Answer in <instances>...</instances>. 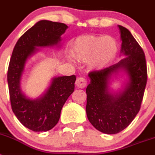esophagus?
<instances>
[{"label":"esophagus","instance_id":"1","mask_svg":"<svg viewBox=\"0 0 155 155\" xmlns=\"http://www.w3.org/2000/svg\"><path fill=\"white\" fill-rule=\"evenodd\" d=\"M87 85V81L83 77H80L77 79L76 81V86L79 88H84Z\"/></svg>","mask_w":155,"mask_h":155}]
</instances>
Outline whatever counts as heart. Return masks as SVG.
Returning a JSON list of instances; mask_svg holds the SVG:
<instances>
[{"mask_svg":"<svg viewBox=\"0 0 155 155\" xmlns=\"http://www.w3.org/2000/svg\"><path fill=\"white\" fill-rule=\"evenodd\" d=\"M71 55L79 62H87L92 69L106 68L114 61L118 53V45L113 37L84 35L72 41Z\"/></svg>","mask_w":155,"mask_h":155,"instance_id":"1","label":"heart"}]
</instances>
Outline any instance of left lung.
Wrapping results in <instances>:
<instances>
[{
    "label": "left lung",
    "instance_id": "1",
    "mask_svg": "<svg viewBox=\"0 0 155 155\" xmlns=\"http://www.w3.org/2000/svg\"><path fill=\"white\" fill-rule=\"evenodd\" d=\"M119 28L125 57L109 68L89 72L91 82L86 88L87 119L94 128L107 134H118L131 124L140 109L147 80L143 49L127 28ZM120 69L127 71L130 81L124 91L113 96L108 91V80Z\"/></svg>",
    "mask_w": 155,
    "mask_h": 155
}]
</instances>
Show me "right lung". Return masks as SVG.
<instances>
[{
    "mask_svg": "<svg viewBox=\"0 0 155 155\" xmlns=\"http://www.w3.org/2000/svg\"><path fill=\"white\" fill-rule=\"evenodd\" d=\"M68 28L64 23L38 21L19 38L12 52L8 70L12 109L21 124L35 132L50 130L57 125L64 103L74 92L76 77L53 78L43 96L31 100L25 96L20 88L21 74L27 59L36 51L37 46L57 44Z\"/></svg>",
    "mask_w": 155,
    "mask_h": 155,
    "instance_id": "obj_1",
    "label": "right lung"
}]
</instances>
